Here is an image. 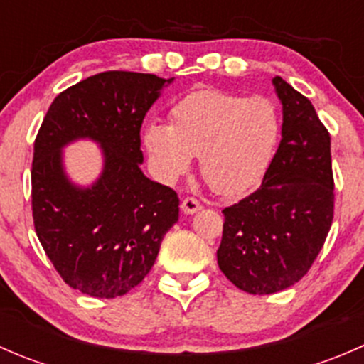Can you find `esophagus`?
<instances>
[{
    "label": "esophagus",
    "mask_w": 364,
    "mask_h": 364,
    "mask_svg": "<svg viewBox=\"0 0 364 364\" xmlns=\"http://www.w3.org/2000/svg\"><path fill=\"white\" fill-rule=\"evenodd\" d=\"M199 209H200V203L197 199H193V197H186V199L181 203V211L185 213V215H193V213H197Z\"/></svg>",
    "instance_id": "34e87169"
}]
</instances>
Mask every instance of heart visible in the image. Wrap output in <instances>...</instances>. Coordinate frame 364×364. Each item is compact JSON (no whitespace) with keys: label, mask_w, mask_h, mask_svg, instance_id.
I'll return each mask as SVG.
<instances>
[{"label":"heart","mask_w":364,"mask_h":364,"mask_svg":"<svg viewBox=\"0 0 364 364\" xmlns=\"http://www.w3.org/2000/svg\"><path fill=\"white\" fill-rule=\"evenodd\" d=\"M171 124L149 123L144 148L165 183H176L200 156V174L220 196H241L266 176L278 141L280 116L267 98L200 90L172 105Z\"/></svg>","instance_id":"obj_1"}]
</instances>
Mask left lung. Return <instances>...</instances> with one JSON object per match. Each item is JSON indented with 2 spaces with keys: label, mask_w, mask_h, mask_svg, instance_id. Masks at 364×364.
<instances>
[{
  "label": "left lung",
  "mask_w": 364,
  "mask_h": 364,
  "mask_svg": "<svg viewBox=\"0 0 364 364\" xmlns=\"http://www.w3.org/2000/svg\"><path fill=\"white\" fill-rule=\"evenodd\" d=\"M282 141L262 185L223 209L216 259L250 294H274L299 282L324 247L335 211L331 137L314 105L282 77Z\"/></svg>",
  "instance_id": "left-lung-1"
}]
</instances>
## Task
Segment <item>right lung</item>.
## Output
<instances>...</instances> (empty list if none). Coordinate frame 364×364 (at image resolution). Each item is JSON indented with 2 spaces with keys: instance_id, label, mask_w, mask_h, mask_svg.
I'll return each instance as SVG.
<instances>
[{
  "instance_id": "right-lung-1",
  "label": "right lung",
  "mask_w": 364,
  "mask_h": 364,
  "mask_svg": "<svg viewBox=\"0 0 364 364\" xmlns=\"http://www.w3.org/2000/svg\"><path fill=\"white\" fill-rule=\"evenodd\" d=\"M153 73L111 70L58 95L35 139L31 208L36 236L65 284L82 294H127L151 271L165 232L178 222V193L141 171V127L165 84ZM79 138L101 144L105 168L77 187L63 148Z\"/></svg>"
}]
</instances>
